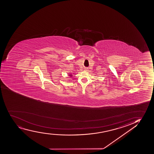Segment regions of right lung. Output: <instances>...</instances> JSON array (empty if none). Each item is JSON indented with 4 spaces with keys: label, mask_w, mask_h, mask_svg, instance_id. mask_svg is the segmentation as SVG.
Returning <instances> with one entry per match:
<instances>
[{
    "label": "right lung",
    "mask_w": 154,
    "mask_h": 154,
    "mask_svg": "<svg viewBox=\"0 0 154 154\" xmlns=\"http://www.w3.org/2000/svg\"><path fill=\"white\" fill-rule=\"evenodd\" d=\"M68 75H69L70 77H72V76H73L72 74H71V73H68Z\"/></svg>",
    "instance_id": "1"
}]
</instances>
